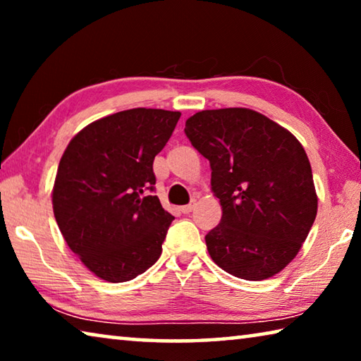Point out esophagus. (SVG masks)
I'll use <instances>...</instances> for the list:
<instances>
[{"label": "esophagus", "mask_w": 361, "mask_h": 361, "mask_svg": "<svg viewBox=\"0 0 361 361\" xmlns=\"http://www.w3.org/2000/svg\"><path fill=\"white\" fill-rule=\"evenodd\" d=\"M194 207H195V202H191V204H188V205H183L181 207V212L183 213H191Z\"/></svg>", "instance_id": "esophagus-1"}]
</instances>
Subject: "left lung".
<instances>
[{"label": "left lung", "instance_id": "obj_1", "mask_svg": "<svg viewBox=\"0 0 361 361\" xmlns=\"http://www.w3.org/2000/svg\"><path fill=\"white\" fill-rule=\"evenodd\" d=\"M189 142L212 167L221 221L205 235L231 276L264 280L301 250L317 216L312 169L302 145L248 108L205 109L186 121Z\"/></svg>", "mask_w": 361, "mask_h": 361}]
</instances>
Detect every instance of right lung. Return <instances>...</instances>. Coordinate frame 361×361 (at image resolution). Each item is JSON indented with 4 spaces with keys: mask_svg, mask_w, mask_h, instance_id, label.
Returning a JSON list of instances; mask_svg holds the SVG:
<instances>
[{
    "mask_svg": "<svg viewBox=\"0 0 361 361\" xmlns=\"http://www.w3.org/2000/svg\"><path fill=\"white\" fill-rule=\"evenodd\" d=\"M181 113L133 108L92 122L60 159L54 215L70 250L97 277L129 282L162 253L173 216L154 191L152 162Z\"/></svg>",
    "mask_w": 361,
    "mask_h": 361,
    "instance_id": "add662e5",
    "label": "right lung"
}]
</instances>
